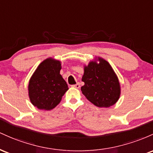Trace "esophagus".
<instances>
[{
	"instance_id": "1",
	"label": "esophagus",
	"mask_w": 153,
	"mask_h": 153,
	"mask_svg": "<svg viewBox=\"0 0 153 153\" xmlns=\"http://www.w3.org/2000/svg\"><path fill=\"white\" fill-rule=\"evenodd\" d=\"M71 87H74V88H77V89H79L80 87V84L79 83H76V85H71Z\"/></svg>"
}]
</instances>
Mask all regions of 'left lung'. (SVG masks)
Returning <instances> with one entry per match:
<instances>
[{
  "instance_id": "obj_1",
  "label": "left lung",
  "mask_w": 153,
  "mask_h": 153,
  "mask_svg": "<svg viewBox=\"0 0 153 153\" xmlns=\"http://www.w3.org/2000/svg\"><path fill=\"white\" fill-rule=\"evenodd\" d=\"M100 63L90 62L85 68L81 87L84 95L100 108H108L118 101L120 85L118 78L110 64L102 58Z\"/></svg>"
}]
</instances>
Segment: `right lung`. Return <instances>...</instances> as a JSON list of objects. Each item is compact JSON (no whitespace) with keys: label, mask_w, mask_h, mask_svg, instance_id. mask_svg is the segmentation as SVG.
Listing matches in <instances>:
<instances>
[{"label":"right lung","mask_w":153,"mask_h":153,"mask_svg":"<svg viewBox=\"0 0 153 153\" xmlns=\"http://www.w3.org/2000/svg\"><path fill=\"white\" fill-rule=\"evenodd\" d=\"M60 70V61L48 58L39 65L32 75L29 83V95L31 102L37 108H54L68 90Z\"/></svg>","instance_id":"add662e5"}]
</instances>
